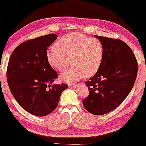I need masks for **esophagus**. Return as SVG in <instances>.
<instances>
[{"instance_id": "1", "label": "esophagus", "mask_w": 146, "mask_h": 146, "mask_svg": "<svg viewBox=\"0 0 146 146\" xmlns=\"http://www.w3.org/2000/svg\"><path fill=\"white\" fill-rule=\"evenodd\" d=\"M76 86H77V85L75 84H68V87H75Z\"/></svg>"}]
</instances>
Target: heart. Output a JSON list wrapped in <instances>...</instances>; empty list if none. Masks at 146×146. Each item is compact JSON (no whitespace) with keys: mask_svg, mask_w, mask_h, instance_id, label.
Masks as SVG:
<instances>
[{"mask_svg":"<svg viewBox=\"0 0 146 146\" xmlns=\"http://www.w3.org/2000/svg\"><path fill=\"white\" fill-rule=\"evenodd\" d=\"M103 47L94 37L71 33L59 40L58 45L50 46L47 50L48 61L57 70L62 71L71 62L73 66L61 74V79L73 82L85 75L92 76L101 64Z\"/></svg>","mask_w":146,"mask_h":146,"instance_id":"heart-1","label":"heart"}]
</instances>
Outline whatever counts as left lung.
I'll use <instances>...</instances> for the list:
<instances>
[{
	"label": "left lung",
	"instance_id": "left-lung-1",
	"mask_svg": "<svg viewBox=\"0 0 146 146\" xmlns=\"http://www.w3.org/2000/svg\"><path fill=\"white\" fill-rule=\"evenodd\" d=\"M103 47L99 70L85 82L89 94L83 99L88 112L102 115L115 110L126 99L135 84L137 61L128 45L119 39L95 35Z\"/></svg>",
	"mask_w": 146,
	"mask_h": 146
}]
</instances>
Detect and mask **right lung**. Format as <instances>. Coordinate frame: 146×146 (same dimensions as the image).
Listing matches in <instances>:
<instances>
[{"label": "right lung", "mask_w": 146, "mask_h": 146, "mask_svg": "<svg viewBox=\"0 0 146 146\" xmlns=\"http://www.w3.org/2000/svg\"><path fill=\"white\" fill-rule=\"evenodd\" d=\"M57 36L48 34L28 40L14 50L9 60L6 76L11 92L25 111L36 116L52 113L68 87L52 84L58 75L48 62L47 52Z\"/></svg>", "instance_id": "obj_1"}]
</instances>
